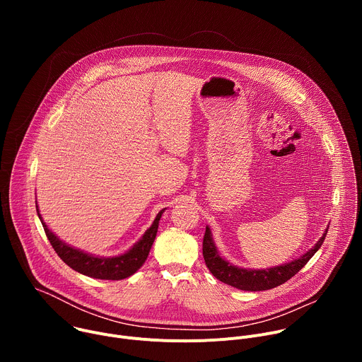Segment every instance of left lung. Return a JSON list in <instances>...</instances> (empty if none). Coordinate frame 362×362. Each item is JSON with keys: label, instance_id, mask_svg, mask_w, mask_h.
Segmentation results:
<instances>
[{"label": "left lung", "instance_id": "left-lung-1", "mask_svg": "<svg viewBox=\"0 0 362 362\" xmlns=\"http://www.w3.org/2000/svg\"><path fill=\"white\" fill-rule=\"evenodd\" d=\"M328 228L325 229L322 238L315 243V246L303 253L300 257H298V259L268 269H245L235 267L223 259L212 239V232L209 226H206L203 238V257L206 267H208L212 275L223 284H228L242 291H267L285 284L308 264V261L311 259L324 243Z\"/></svg>", "mask_w": 362, "mask_h": 362}]
</instances>
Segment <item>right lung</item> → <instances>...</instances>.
<instances>
[{
  "label": "right lung",
  "mask_w": 362,
  "mask_h": 362,
  "mask_svg": "<svg viewBox=\"0 0 362 362\" xmlns=\"http://www.w3.org/2000/svg\"><path fill=\"white\" fill-rule=\"evenodd\" d=\"M37 214L38 218L42 223L44 232L51 243V246L54 247L57 255L62 257V261L69 265L71 269L90 276L95 279H109V281H119L132 276L147 259V255L150 252V247L154 242V238H156L158 228H159V221L162 218V214L166 209H162L151 226L144 232V235L140 238L137 243L133 245L132 249L124 252L123 255L113 256V257H101V256H93L90 253H86L80 249H76L66 242L60 240L53 232H51L45 222L42 221L40 212H38V206Z\"/></svg>",
  "instance_id": "1"
}]
</instances>
